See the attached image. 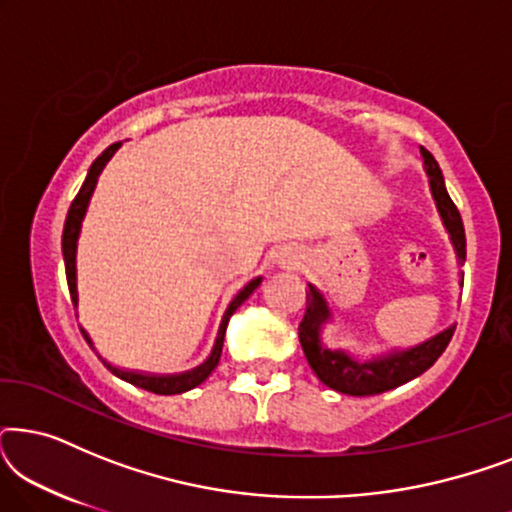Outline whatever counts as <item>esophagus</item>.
<instances>
[{
  "mask_svg": "<svg viewBox=\"0 0 512 512\" xmlns=\"http://www.w3.org/2000/svg\"><path fill=\"white\" fill-rule=\"evenodd\" d=\"M275 261H277L279 265H284V268H293V265L298 263V254H296V251H293V249L284 247V249L277 251Z\"/></svg>",
  "mask_w": 512,
  "mask_h": 512,
  "instance_id": "1",
  "label": "esophagus"
}]
</instances>
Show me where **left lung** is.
Segmentation results:
<instances>
[{"instance_id": "8db88e82", "label": "left lung", "mask_w": 512, "mask_h": 512, "mask_svg": "<svg viewBox=\"0 0 512 512\" xmlns=\"http://www.w3.org/2000/svg\"><path fill=\"white\" fill-rule=\"evenodd\" d=\"M419 151H422L424 158V172L429 177L431 198L436 202L440 223H443L445 233L450 237L454 258H457V265L461 268L466 263V233L464 223H461V214L454 207L450 193H447L445 177L440 172L436 158L426 149ZM307 286H310V291H307V310L298 326L300 345H303L307 363L312 366L314 375L328 389L340 391V394L375 396L401 387V384L426 373L438 361V356L445 352L447 342L452 340L454 324L412 347H391L387 352H377L370 356H361L345 347H331L324 340V331L328 324L335 321L333 307L328 305V298L319 286H314L312 282H307ZM459 286H464V272L461 270Z\"/></svg>"}]
</instances>
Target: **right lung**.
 I'll return each mask as SVG.
<instances>
[{"instance_id": "obj_1", "label": "right lung", "mask_w": 512, "mask_h": 512, "mask_svg": "<svg viewBox=\"0 0 512 512\" xmlns=\"http://www.w3.org/2000/svg\"><path fill=\"white\" fill-rule=\"evenodd\" d=\"M123 142H116L111 144L109 149H104L100 156L95 158V163L90 165V170L86 174V181H83L79 195H76L72 207H69V214H67V221H65V230H62V256H65V270H67V284H69V293H72V303L74 307H79V289H76V249H79V237H81V226H83V219H86V212H88V205H90V198H93L95 193V186H97V179H100V174L104 167L111 158H114V153L121 149ZM263 277H254L249 284H244L240 291H237V296L230 300L226 312H223L221 317V324H219V331H216V340H214V347L212 352L205 361L200 363V366H195L191 370H184V373H144V370H130V368H121V366H114V363L104 359V356L97 352L95 349V342L90 338L86 328H81L83 338L88 340V345L95 349V354L100 356V361L107 366L111 373L116 377H121V380L135 384L139 389H146L151 391V394H160V396H172V394H184V391L198 387L207 380L209 375H212V370L219 366V359H221V349H223V338H226V328H228V321L233 317L237 307H240L244 300H247L251 293H254L258 286H261Z\"/></svg>"}]
</instances>
